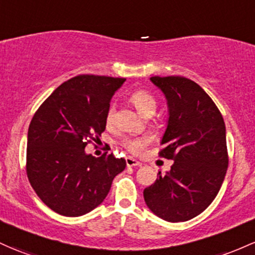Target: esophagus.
<instances>
[{"mask_svg":"<svg viewBox=\"0 0 255 255\" xmlns=\"http://www.w3.org/2000/svg\"><path fill=\"white\" fill-rule=\"evenodd\" d=\"M126 164H127V167H136V166H140V162L136 161V159H134L133 157H127L126 158Z\"/></svg>","mask_w":255,"mask_h":255,"instance_id":"obj_1","label":"esophagus"}]
</instances>
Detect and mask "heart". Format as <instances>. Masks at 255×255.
<instances>
[{
    "label": "heart",
    "mask_w": 255,
    "mask_h": 255,
    "mask_svg": "<svg viewBox=\"0 0 255 255\" xmlns=\"http://www.w3.org/2000/svg\"><path fill=\"white\" fill-rule=\"evenodd\" d=\"M130 102H132V104L135 106L136 110H138L142 116L153 114L156 111V106H157L155 98L145 91L134 92L132 96H130ZM115 110H116V106H115L113 103V104L108 108V111H106V125H111V123L114 122ZM147 144H149V139L147 138H126L123 139L122 141L123 146L132 153L141 152L142 149H144Z\"/></svg>",
    "instance_id": "1"
}]
</instances>
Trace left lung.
I'll list each match as a JSON object with an SVG mask.
<instances>
[{"label":"left lung","mask_w":255,"mask_h":255,"mask_svg":"<svg viewBox=\"0 0 255 255\" xmlns=\"http://www.w3.org/2000/svg\"><path fill=\"white\" fill-rule=\"evenodd\" d=\"M164 94L168 121L159 156L173 159L169 172L144 190L150 211L170 223L197 217L219 192L229 157L225 123L211 97L181 76H153Z\"/></svg>","instance_id":"8db88e82"}]
</instances>
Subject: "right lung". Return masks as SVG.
Returning <instances> with one entry per match:
<instances>
[{"mask_svg": "<svg viewBox=\"0 0 255 255\" xmlns=\"http://www.w3.org/2000/svg\"><path fill=\"white\" fill-rule=\"evenodd\" d=\"M125 81L78 75L58 87L33 115L26 174L42 202L55 213L80 217L93 211L126 168L125 158L106 152L94 157L85 151L105 130L110 100Z\"/></svg>", "mask_w": 255, "mask_h": 255, "instance_id": "add662e5", "label": "right lung"}]
</instances>
